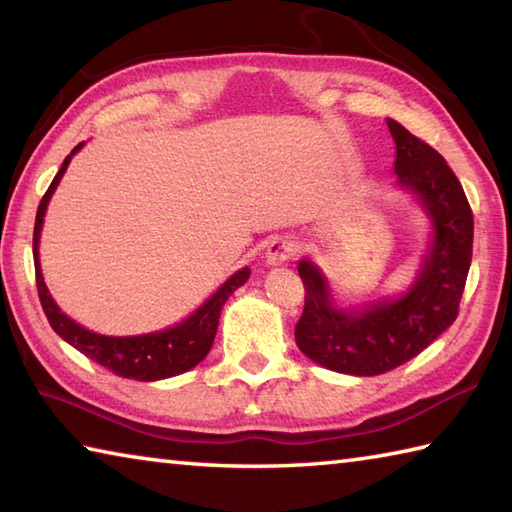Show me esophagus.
I'll use <instances>...</instances> for the list:
<instances>
[{"label": "esophagus", "instance_id": "34e87169", "mask_svg": "<svg viewBox=\"0 0 512 512\" xmlns=\"http://www.w3.org/2000/svg\"><path fill=\"white\" fill-rule=\"evenodd\" d=\"M298 252V243L294 241V238L289 236H280V238H274L267 245V252H265V265L267 267H278L287 263V260L294 256Z\"/></svg>", "mask_w": 512, "mask_h": 512}]
</instances>
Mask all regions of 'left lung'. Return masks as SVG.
Wrapping results in <instances>:
<instances>
[{"instance_id": "left-lung-1", "label": "left lung", "mask_w": 512, "mask_h": 512, "mask_svg": "<svg viewBox=\"0 0 512 512\" xmlns=\"http://www.w3.org/2000/svg\"><path fill=\"white\" fill-rule=\"evenodd\" d=\"M395 190L411 196L429 221V241L411 283L393 296L344 300L311 258L298 260L305 311L296 344L320 367L380 375L409 362L453 325L473 258V214L444 156L395 119Z\"/></svg>"}]
</instances>
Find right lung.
<instances>
[{"label":"right lung","mask_w":512,"mask_h":512,"mask_svg":"<svg viewBox=\"0 0 512 512\" xmlns=\"http://www.w3.org/2000/svg\"><path fill=\"white\" fill-rule=\"evenodd\" d=\"M83 145L79 143L72 150L55 179H52L48 192L44 194L39 203L37 218H35V234H33V258H35V274H37V291L41 307L50 322V327L55 329L61 340H66L70 347L81 351L83 356L95 360L101 367L108 371L121 375V378L139 380V382H156L165 378H174L185 371L194 369L207 353H210L218 320H221V309L227 302V298L234 294L238 287H243L249 280V267H241L234 271L225 283L218 287L214 294L207 298L201 307H196L190 316L183 318L181 322H174L172 327H165L161 331L139 333V336H106V333L90 331L79 322L66 316L64 311L52 298V294L46 287L44 274H41V260H39V238L41 227H44V216L48 210V203L52 194H55L57 185L64 179L68 165Z\"/></svg>","instance_id":"1"}]
</instances>
